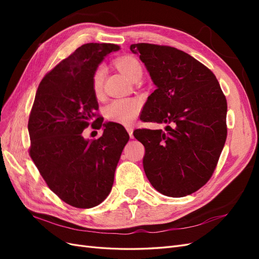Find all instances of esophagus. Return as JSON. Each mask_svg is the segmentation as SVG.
<instances>
[{"label":"esophagus","mask_w":259,"mask_h":259,"mask_svg":"<svg viewBox=\"0 0 259 259\" xmlns=\"http://www.w3.org/2000/svg\"><path fill=\"white\" fill-rule=\"evenodd\" d=\"M126 131H127V133H128V135H130L131 138L134 137V135H133V128H132L131 126H127V127H126Z\"/></svg>","instance_id":"1"}]
</instances>
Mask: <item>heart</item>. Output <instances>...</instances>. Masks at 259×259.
<instances>
[{"label":"heart","mask_w":259,"mask_h":259,"mask_svg":"<svg viewBox=\"0 0 259 259\" xmlns=\"http://www.w3.org/2000/svg\"><path fill=\"white\" fill-rule=\"evenodd\" d=\"M116 68L131 81L138 74H143V67L140 62L132 56H123L115 61ZM105 69L98 67L92 76V88L96 97L103 93ZM140 112V104L136 99L123 98L111 101L105 108V115L110 122L122 125H130L136 120Z\"/></svg>","instance_id":"b5f03b06"}]
</instances>
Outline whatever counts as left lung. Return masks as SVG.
<instances>
[{"label": "left lung", "mask_w": 259, "mask_h": 259, "mask_svg": "<svg viewBox=\"0 0 259 259\" xmlns=\"http://www.w3.org/2000/svg\"><path fill=\"white\" fill-rule=\"evenodd\" d=\"M156 90L144 107V122L162 130H136L145 146L144 169L155 190L186 197L213 175L227 138V100L216 76L189 54L148 43L132 44Z\"/></svg>", "instance_id": "8db88e82"}]
</instances>
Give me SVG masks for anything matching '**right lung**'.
I'll return each instance as SVG.
<instances>
[{"mask_svg":"<svg viewBox=\"0 0 259 259\" xmlns=\"http://www.w3.org/2000/svg\"><path fill=\"white\" fill-rule=\"evenodd\" d=\"M120 46L88 43L46 74L38 85L28 122L29 154L50 189L77 208L100 204L110 193L114 171L130 136L121 124H103L92 76L105 56ZM92 124L105 128L89 141Z\"/></svg>","mask_w":259,"mask_h":259,"instance_id":"obj_1","label":"right lung"}]
</instances>
